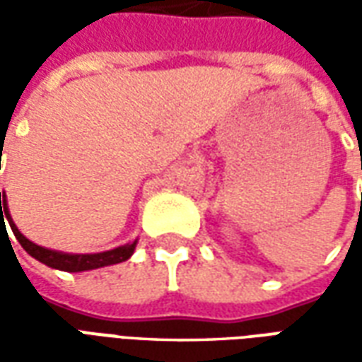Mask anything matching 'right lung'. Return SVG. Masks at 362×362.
I'll list each match as a JSON object with an SVG mask.
<instances>
[{
  "label": "right lung",
  "mask_w": 362,
  "mask_h": 362,
  "mask_svg": "<svg viewBox=\"0 0 362 362\" xmlns=\"http://www.w3.org/2000/svg\"><path fill=\"white\" fill-rule=\"evenodd\" d=\"M4 213L5 219L9 221V227H11L13 235L19 240V244L25 250L38 262H42L46 266L54 267V269H62V272H87V269H96V267L112 266V264H119V262H126L132 254H134L135 243L126 244V246H119L114 250L100 252V254H62V252L48 250L42 248L38 244L30 243L28 238L21 235L19 228L15 227V223L9 217L7 211V204H5V194L0 192V215H1V225H4Z\"/></svg>",
  "instance_id": "obj_1"
}]
</instances>
